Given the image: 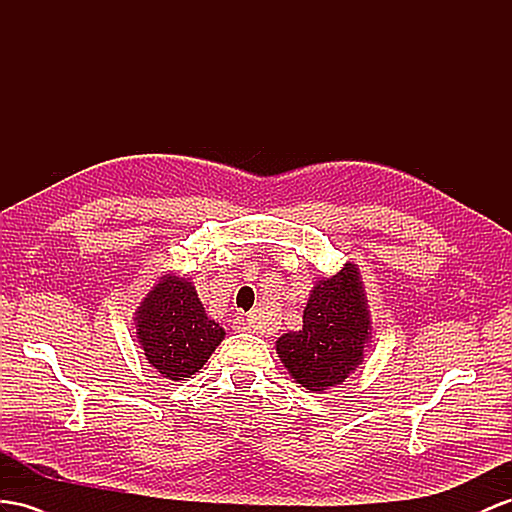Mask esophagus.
I'll return each mask as SVG.
<instances>
[{
  "mask_svg": "<svg viewBox=\"0 0 512 512\" xmlns=\"http://www.w3.org/2000/svg\"><path fill=\"white\" fill-rule=\"evenodd\" d=\"M240 326H242L244 331H257V322H255V318H251V316L244 318V320L240 322Z\"/></svg>",
  "mask_w": 512,
  "mask_h": 512,
  "instance_id": "34e87169",
  "label": "esophagus"
}]
</instances>
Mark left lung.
Masks as SVG:
<instances>
[{
  "mask_svg": "<svg viewBox=\"0 0 512 512\" xmlns=\"http://www.w3.org/2000/svg\"><path fill=\"white\" fill-rule=\"evenodd\" d=\"M372 342L368 296L357 264L316 281L303 311V329L277 339V355L294 381L311 393L337 385L363 363Z\"/></svg>",
  "mask_w": 512,
  "mask_h": 512,
  "instance_id": "left-lung-1",
  "label": "left lung"
}]
</instances>
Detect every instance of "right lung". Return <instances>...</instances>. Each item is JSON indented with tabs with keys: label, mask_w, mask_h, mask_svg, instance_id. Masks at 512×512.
<instances>
[{
	"label": "right lung",
	"mask_w": 512,
	"mask_h": 512,
	"mask_svg": "<svg viewBox=\"0 0 512 512\" xmlns=\"http://www.w3.org/2000/svg\"><path fill=\"white\" fill-rule=\"evenodd\" d=\"M134 324L144 357L168 381H188L225 339V329L207 316L192 281L177 272L151 287Z\"/></svg>",
	"instance_id": "add662e5"
}]
</instances>
